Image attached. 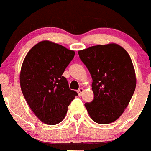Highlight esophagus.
I'll return each instance as SVG.
<instances>
[{
  "instance_id": "34e87169",
  "label": "esophagus",
  "mask_w": 151,
  "mask_h": 151,
  "mask_svg": "<svg viewBox=\"0 0 151 151\" xmlns=\"http://www.w3.org/2000/svg\"><path fill=\"white\" fill-rule=\"evenodd\" d=\"M77 92H78V96H82V95H83V93L84 92V89H83V88H79V89H78V91H77Z\"/></svg>"
}]
</instances>
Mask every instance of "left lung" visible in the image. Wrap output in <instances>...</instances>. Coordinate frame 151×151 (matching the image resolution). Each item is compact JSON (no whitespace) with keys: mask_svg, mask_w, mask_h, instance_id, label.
<instances>
[{"mask_svg":"<svg viewBox=\"0 0 151 151\" xmlns=\"http://www.w3.org/2000/svg\"><path fill=\"white\" fill-rule=\"evenodd\" d=\"M78 53L93 78L94 99L85 103L89 116L99 124L116 121L135 91L137 78L130 56L115 43L92 46Z\"/></svg>","mask_w":151,"mask_h":151,"instance_id":"obj_1","label":"left lung"}]
</instances>
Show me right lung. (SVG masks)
<instances>
[{
    "instance_id": "right-lung-1",
    "label": "right lung",
    "mask_w": 151,
    "mask_h": 151,
    "mask_svg": "<svg viewBox=\"0 0 151 151\" xmlns=\"http://www.w3.org/2000/svg\"><path fill=\"white\" fill-rule=\"evenodd\" d=\"M75 52L50 41L34 45L22 63L20 85L24 97L42 122L55 125L63 120L77 93L62 74Z\"/></svg>"
}]
</instances>
